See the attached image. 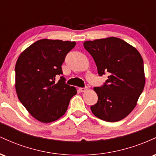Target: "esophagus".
<instances>
[{
	"instance_id": "esophagus-1",
	"label": "esophagus",
	"mask_w": 156,
	"mask_h": 156,
	"mask_svg": "<svg viewBox=\"0 0 156 156\" xmlns=\"http://www.w3.org/2000/svg\"><path fill=\"white\" fill-rule=\"evenodd\" d=\"M87 89H88V88L86 87H83V88H79V91H80V92H86Z\"/></svg>"
}]
</instances>
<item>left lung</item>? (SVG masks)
Masks as SVG:
<instances>
[{
    "label": "left lung",
    "mask_w": 156,
    "mask_h": 156,
    "mask_svg": "<svg viewBox=\"0 0 156 156\" xmlns=\"http://www.w3.org/2000/svg\"><path fill=\"white\" fill-rule=\"evenodd\" d=\"M83 47L94 58L99 76L108 74L102 87L94 88L98 101L91 106L92 113L111 122L124 119L136 107L145 84L141 54L117 37L86 41Z\"/></svg>",
    "instance_id": "1"
}]
</instances>
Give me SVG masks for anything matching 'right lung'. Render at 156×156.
Listing matches in <instances>:
<instances>
[{
  "label": "right lung",
  "instance_id": "add662e5",
  "mask_svg": "<svg viewBox=\"0 0 156 156\" xmlns=\"http://www.w3.org/2000/svg\"><path fill=\"white\" fill-rule=\"evenodd\" d=\"M76 42L43 39L37 41L20 55L15 65V89L21 103L41 122L59 119L67 112L77 90L61 77L66 55Z\"/></svg>",
  "mask_w": 156,
  "mask_h": 156
}]
</instances>
